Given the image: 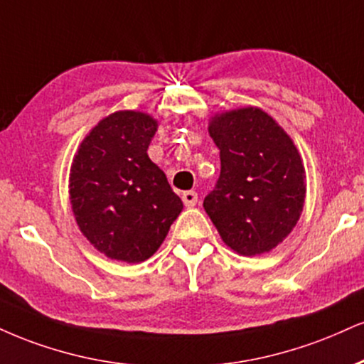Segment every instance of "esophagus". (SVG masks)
Here are the masks:
<instances>
[{
	"instance_id": "esophagus-1",
	"label": "esophagus",
	"mask_w": 364,
	"mask_h": 364,
	"mask_svg": "<svg viewBox=\"0 0 364 364\" xmlns=\"http://www.w3.org/2000/svg\"><path fill=\"white\" fill-rule=\"evenodd\" d=\"M183 203H185V207H195L196 205V201H198V195L195 193V191H185V193H183Z\"/></svg>"
}]
</instances>
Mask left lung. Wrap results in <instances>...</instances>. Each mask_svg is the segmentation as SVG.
Returning a JSON list of instances; mask_svg holds the SVG:
<instances>
[{
    "label": "left lung",
    "mask_w": 364,
    "mask_h": 364,
    "mask_svg": "<svg viewBox=\"0 0 364 364\" xmlns=\"http://www.w3.org/2000/svg\"><path fill=\"white\" fill-rule=\"evenodd\" d=\"M220 178L203 201L227 247L240 256L273 251L304 212L307 174L290 135L257 107L210 117Z\"/></svg>",
    "instance_id": "8db88e82"
}]
</instances>
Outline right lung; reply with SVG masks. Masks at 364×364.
<instances>
[{
    "mask_svg": "<svg viewBox=\"0 0 364 364\" xmlns=\"http://www.w3.org/2000/svg\"><path fill=\"white\" fill-rule=\"evenodd\" d=\"M157 120L118 110L82 139L69 173L76 224L96 251L113 261L149 259L183 210L168 178L147 156Z\"/></svg>",
    "mask_w": 364,
    "mask_h": 364,
    "instance_id": "add662e5",
    "label": "right lung"
}]
</instances>
